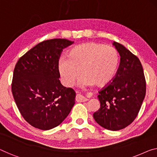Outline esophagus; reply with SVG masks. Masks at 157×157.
<instances>
[{"mask_svg":"<svg viewBox=\"0 0 157 157\" xmlns=\"http://www.w3.org/2000/svg\"><path fill=\"white\" fill-rule=\"evenodd\" d=\"M88 100L87 98H86L84 97L82 94H81L80 93L77 94L76 95V101H79V102H84V101H86Z\"/></svg>","mask_w":157,"mask_h":157,"instance_id":"1","label":"esophagus"}]
</instances>
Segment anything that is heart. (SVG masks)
<instances>
[{
	"mask_svg": "<svg viewBox=\"0 0 157 157\" xmlns=\"http://www.w3.org/2000/svg\"><path fill=\"white\" fill-rule=\"evenodd\" d=\"M118 65L119 56L115 48L87 42L72 48L67 58H60L58 71L63 82L67 86L73 85L80 71L82 85L95 84L99 87H104L113 80Z\"/></svg>",
	"mask_w": 157,
	"mask_h": 157,
	"instance_id": "obj_1",
	"label": "heart"
}]
</instances>
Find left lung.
Listing matches in <instances>:
<instances>
[{"label": "left lung", "instance_id": "obj_1", "mask_svg": "<svg viewBox=\"0 0 157 157\" xmlns=\"http://www.w3.org/2000/svg\"><path fill=\"white\" fill-rule=\"evenodd\" d=\"M121 62L112 82L99 92L100 109L93 114L99 125L107 130H122L136 118L146 94V80L139 58L113 41Z\"/></svg>", "mask_w": 157, "mask_h": 157}]
</instances>
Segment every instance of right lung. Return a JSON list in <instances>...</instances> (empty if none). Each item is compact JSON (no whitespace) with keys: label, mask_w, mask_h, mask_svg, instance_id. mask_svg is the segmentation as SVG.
<instances>
[{"label":"right lung","mask_w":157,"mask_h":157,"mask_svg":"<svg viewBox=\"0 0 157 157\" xmlns=\"http://www.w3.org/2000/svg\"><path fill=\"white\" fill-rule=\"evenodd\" d=\"M73 42L65 39L41 41L20 58L12 81V93L21 115L42 130L59 125L75 104V92L59 80V58Z\"/></svg>","instance_id":"obj_1"}]
</instances>
